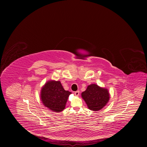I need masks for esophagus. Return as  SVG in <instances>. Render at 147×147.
Masks as SVG:
<instances>
[{
    "mask_svg": "<svg viewBox=\"0 0 147 147\" xmlns=\"http://www.w3.org/2000/svg\"><path fill=\"white\" fill-rule=\"evenodd\" d=\"M79 90H77V91H76V92H74V95H76V96H79Z\"/></svg>",
    "mask_w": 147,
    "mask_h": 147,
    "instance_id": "obj_1",
    "label": "esophagus"
}]
</instances>
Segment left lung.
Wrapping results in <instances>:
<instances>
[{"mask_svg":"<svg viewBox=\"0 0 147 147\" xmlns=\"http://www.w3.org/2000/svg\"><path fill=\"white\" fill-rule=\"evenodd\" d=\"M82 96L89 109L93 111L102 109L110 99L108 90L100 88L95 84L89 85L86 90L82 93Z\"/></svg>","mask_w":147,"mask_h":147,"instance_id":"left-lung-1","label":"left lung"}]
</instances>
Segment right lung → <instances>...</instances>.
<instances>
[{
	"label": "right lung",
	"mask_w": 147,
	"mask_h": 147,
	"mask_svg": "<svg viewBox=\"0 0 147 147\" xmlns=\"http://www.w3.org/2000/svg\"><path fill=\"white\" fill-rule=\"evenodd\" d=\"M71 92L65 90L59 81L46 83L41 91V99L43 105L55 112L63 111Z\"/></svg>",
	"instance_id": "1"
}]
</instances>
